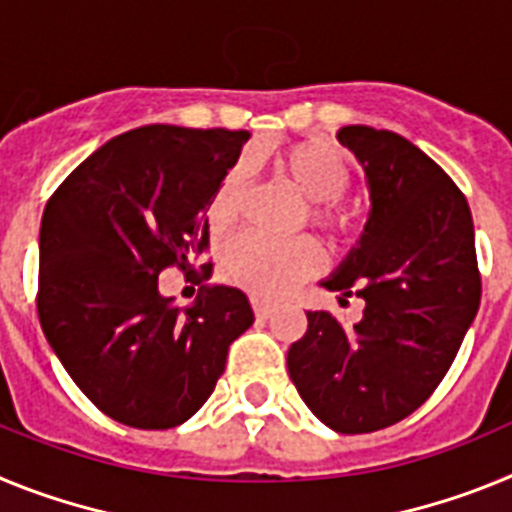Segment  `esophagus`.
<instances>
[{"mask_svg":"<svg viewBox=\"0 0 512 512\" xmlns=\"http://www.w3.org/2000/svg\"><path fill=\"white\" fill-rule=\"evenodd\" d=\"M251 305H253V312H256V318H261V320L271 318V312L277 310V305H271L269 300H261V297H253Z\"/></svg>","mask_w":512,"mask_h":512,"instance_id":"34e87169","label":"esophagus"}]
</instances>
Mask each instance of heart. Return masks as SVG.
<instances>
[{"instance_id": "1", "label": "heart", "mask_w": 512, "mask_h": 512, "mask_svg": "<svg viewBox=\"0 0 512 512\" xmlns=\"http://www.w3.org/2000/svg\"><path fill=\"white\" fill-rule=\"evenodd\" d=\"M279 169L284 171L297 192L312 205V223L325 230L338 228V212L333 202H338L351 187V169L346 158L333 143L323 138H307L284 148L277 158ZM246 189V166L238 164L228 171L210 202L212 228L223 230L238 217ZM323 264V253L310 238L295 241H271L259 233L235 235L223 248L220 269L225 279L238 287H246L256 295L279 297L315 274Z\"/></svg>"}]
</instances>
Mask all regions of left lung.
Returning a JSON list of instances; mask_svg holds the SVG:
<instances>
[{"label":"left lung","mask_w":512,"mask_h":512,"mask_svg":"<svg viewBox=\"0 0 512 512\" xmlns=\"http://www.w3.org/2000/svg\"><path fill=\"white\" fill-rule=\"evenodd\" d=\"M338 143L366 176L364 233L323 287L361 297L364 318L343 328L307 312L287 369L318 420L372 433L408 418L438 387L479 310L467 197L418 146L390 130L346 125Z\"/></svg>","instance_id":"8db88e82"}]
</instances>
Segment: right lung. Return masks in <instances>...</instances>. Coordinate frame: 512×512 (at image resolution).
<instances>
[{
	"instance_id": "1",
	"label": "right lung",
	"mask_w": 512,
	"mask_h": 512,
	"mask_svg": "<svg viewBox=\"0 0 512 512\" xmlns=\"http://www.w3.org/2000/svg\"><path fill=\"white\" fill-rule=\"evenodd\" d=\"M248 138L135 128L97 148L45 205L40 325L76 387L117 423L164 431L192 418L251 328L238 287H202L189 307L158 292L166 266L192 269L210 243L207 205Z\"/></svg>"
}]
</instances>
